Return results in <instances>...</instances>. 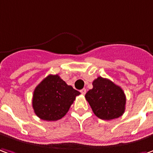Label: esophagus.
Here are the masks:
<instances>
[{
	"mask_svg": "<svg viewBox=\"0 0 153 153\" xmlns=\"http://www.w3.org/2000/svg\"><path fill=\"white\" fill-rule=\"evenodd\" d=\"M81 93L83 95H85V93H86V90H85V89H82V90H81Z\"/></svg>",
	"mask_w": 153,
	"mask_h": 153,
	"instance_id": "esophagus-1",
	"label": "esophagus"
}]
</instances>
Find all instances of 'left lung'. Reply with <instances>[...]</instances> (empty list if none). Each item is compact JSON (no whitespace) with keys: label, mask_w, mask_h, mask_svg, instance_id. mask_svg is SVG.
<instances>
[{"label":"left lung","mask_w":153,"mask_h":153,"mask_svg":"<svg viewBox=\"0 0 153 153\" xmlns=\"http://www.w3.org/2000/svg\"><path fill=\"white\" fill-rule=\"evenodd\" d=\"M92 85L93 88L85 97L94 115L107 121L122 116L126 102L123 90L109 79L101 76L96 78Z\"/></svg>","instance_id":"8db88e82"}]
</instances>
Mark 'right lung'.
Returning a JSON list of instances; mask_svg holds the SVG:
<instances>
[{
  "mask_svg": "<svg viewBox=\"0 0 153 153\" xmlns=\"http://www.w3.org/2000/svg\"><path fill=\"white\" fill-rule=\"evenodd\" d=\"M80 92L67 85L59 76L49 75L35 88L32 108L41 120L53 121L63 117Z\"/></svg>",
  "mask_w": 153,
  "mask_h": 153,
  "instance_id": "1",
  "label": "right lung"
}]
</instances>
